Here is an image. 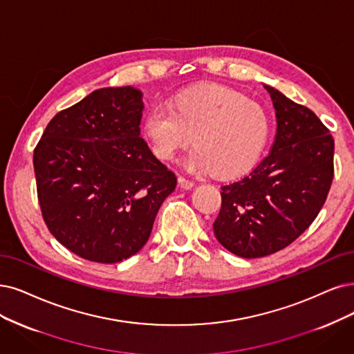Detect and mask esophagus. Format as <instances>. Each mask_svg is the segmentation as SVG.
<instances>
[{"label": "esophagus", "mask_w": 354, "mask_h": 354, "mask_svg": "<svg viewBox=\"0 0 354 354\" xmlns=\"http://www.w3.org/2000/svg\"><path fill=\"white\" fill-rule=\"evenodd\" d=\"M178 184H179V187L182 188V189H191V188H194V182L192 180H189V179H185V178H179L178 179Z\"/></svg>", "instance_id": "1"}]
</instances>
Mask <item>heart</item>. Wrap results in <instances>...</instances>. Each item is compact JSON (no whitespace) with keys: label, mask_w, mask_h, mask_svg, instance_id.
I'll use <instances>...</instances> for the list:
<instances>
[{"label":"heart","mask_w":354,"mask_h":354,"mask_svg":"<svg viewBox=\"0 0 354 354\" xmlns=\"http://www.w3.org/2000/svg\"><path fill=\"white\" fill-rule=\"evenodd\" d=\"M142 134L151 151L163 162L174 160L197 144L185 165L191 172H214L233 179L255 166L270 134V120L259 103L218 84H204L180 91L170 108L154 106L142 121Z\"/></svg>","instance_id":"1"}]
</instances>
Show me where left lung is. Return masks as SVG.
Masks as SVG:
<instances>
[{
  "label": "left lung",
  "mask_w": 354,
  "mask_h": 354,
  "mask_svg": "<svg viewBox=\"0 0 354 354\" xmlns=\"http://www.w3.org/2000/svg\"><path fill=\"white\" fill-rule=\"evenodd\" d=\"M276 109V140L267 157L221 187L216 239L232 254L259 258L299 238L322 208L334 178V138L319 118L264 84Z\"/></svg>",
  "instance_id": "obj_1"
}]
</instances>
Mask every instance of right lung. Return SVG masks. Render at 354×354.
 <instances>
[{
  "label": "right lung",
  "instance_id": "1",
  "mask_svg": "<svg viewBox=\"0 0 354 354\" xmlns=\"http://www.w3.org/2000/svg\"><path fill=\"white\" fill-rule=\"evenodd\" d=\"M142 109L136 87L95 90L52 118L35 149L45 223L84 259L115 264L137 254L176 187L140 137Z\"/></svg>",
  "mask_w": 354,
  "mask_h": 354
}]
</instances>
